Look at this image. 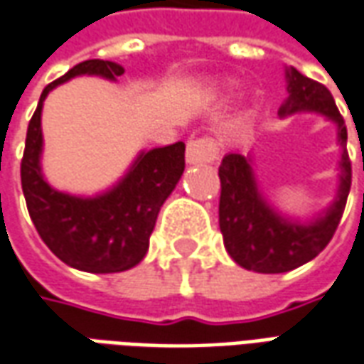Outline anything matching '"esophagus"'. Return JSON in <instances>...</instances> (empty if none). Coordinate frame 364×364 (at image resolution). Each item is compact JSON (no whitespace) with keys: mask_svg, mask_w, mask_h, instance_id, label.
I'll return each mask as SVG.
<instances>
[{"mask_svg":"<svg viewBox=\"0 0 364 364\" xmlns=\"http://www.w3.org/2000/svg\"><path fill=\"white\" fill-rule=\"evenodd\" d=\"M218 156V146L213 138H197L187 141V164H213Z\"/></svg>","mask_w":364,"mask_h":364,"instance_id":"esophagus-1","label":"esophagus"}]
</instances>
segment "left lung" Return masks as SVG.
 <instances>
[{
	"mask_svg": "<svg viewBox=\"0 0 364 364\" xmlns=\"http://www.w3.org/2000/svg\"><path fill=\"white\" fill-rule=\"evenodd\" d=\"M289 98L279 108V114L314 110L325 114L339 128L343 147L341 187L339 197L327 215L311 225L291 223L274 213L262 199L254 181L252 165L248 157L228 154L218 167L220 200L218 226L223 232L226 252L246 270L260 274H282L314 260L331 242L350 191V159L347 154V126L335 106L331 92L317 80L304 76L299 70H288Z\"/></svg>",
	"mask_w": 364,
	"mask_h": 364,
	"instance_id": "obj_1",
	"label": "left lung"
}]
</instances>
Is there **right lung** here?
I'll return each mask as SVG.
<instances>
[{
  "label": "right lung",
  "instance_id": "obj_1",
  "mask_svg": "<svg viewBox=\"0 0 364 364\" xmlns=\"http://www.w3.org/2000/svg\"><path fill=\"white\" fill-rule=\"evenodd\" d=\"M78 75L114 80L124 68L90 58L45 86L33 114L21 159V187L33 225L58 260L76 270L112 274L134 268L149 248L159 208L185 169V144L156 147L141 154L116 187L96 199H80L50 189L41 175V110L47 94Z\"/></svg>",
  "mask_w": 364,
  "mask_h": 364
}]
</instances>
